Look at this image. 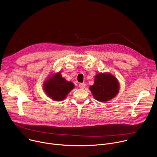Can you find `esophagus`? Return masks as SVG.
Wrapping results in <instances>:
<instances>
[{"label":"esophagus","mask_w":157,"mask_h":157,"mask_svg":"<svg viewBox=\"0 0 157 157\" xmlns=\"http://www.w3.org/2000/svg\"><path fill=\"white\" fill-rule=\"evenodd\" d=\"M79 87L81 88V89H84L85 87V84L84 83H79Z\"/></svg>","instance_id":"esophagus-1"}]
</instances>
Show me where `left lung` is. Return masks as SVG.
<instances>
[{
	"instance_id": "1",
	"label": "left lung",
	"mask_w": 157,
	"mask_h": 157,
	"mask_svg": "<svg viewBox=\"0 0 157 157\" xmlns=\"http://www.w3.org/2000/svg\"><path fill=\"white\" fill-rule=\"evenodd\" d=\"M119 85L117 79L108 73H99L95 77L94 85L89 89L94 98L100 102L110 100L119 92Z\"/></svg>"
}]
</instances>
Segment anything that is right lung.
Wrapping results in <instances>:
<instances>
[{"mask_svg":"<svg viewBox=\"0 0 157 157\" xmlns=\"http://www.w3.org/2000/svg\"><path fill=\"white\" fill-rule=\"evenodd\" d=\"M71 82L66 81L60 73L53 75L44 84V91L48 96L55 101H62L74 88Z\"/></svg>","mask_w":157,"mask_h":157,"instance_id":"right-lung-1","label":"right lung"}]
</instances>
